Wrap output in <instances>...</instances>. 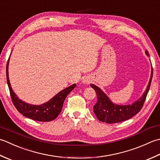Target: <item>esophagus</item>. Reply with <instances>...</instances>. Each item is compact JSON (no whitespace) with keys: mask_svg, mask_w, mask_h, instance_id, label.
Segmentation results:
<instances>
[{"mask_svg":"<svg viewBox=\"0 0 160 160\" xmlns=\"http://www.w3.org/2000/svg\"><path fill=\"white\" fill-rule=\"evenodd\" d=\"M84 83H89V81H84Z\"/></svg>","mask_w":160,"mask_h":160,"instance_id":"obj_1","label":"esophagus"}]
</instances>
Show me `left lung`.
Returning a JSON list of instances; mask_svg holds the SVG:
<instances>
[{
    "label": "left lung",
    "instance_id": "obj_1",
    "mask_svg": "<svg viewBox=\"0 0 160 160\" xmlns=\"http://www.w3.org/2000/svg\"><path fill=\"white\" fill-rule=\"evenodd\" d=\"M146 55H149L148 51H146ZM152 78V67L151 78L145 92L139 99L134 102L131 105H120L112 102L109 97L102 91L94 84L90 85L95 90L97 95V102L93 106V112L99 121L105 122L107 123H119L130 119L134 115L139 113L142 109L143 103L146 101V96L151 87Z\"/></svg>",
    "mask_w": 160,
    "mask_h": 160
}]
</instances>
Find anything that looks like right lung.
<instances>
[{"instance_id": "add662e5", "label": "right lung", "mask_w": 160, "mask_h": 160, "mask_svg": "<svg viewBox=\"0 0 160 160\" xmlns=\"http://www.w3.org/2000/svg\"><path fill=\"white\" fill-rule=\"evenodd\" d=\"M9 60L6 66V76H7V82L10 92V96L12 102L17 110L26 117L30 119L38 121H51L57 118L60 113L63 106V103L66 97L69 93L75 87L76 84H73L68 87L62 90L58 94H56L50 101L42 105H35L27 103L21 99L15 94L14 91L11 87L8 76V65Z\"/></svg>"}]
</instances>
